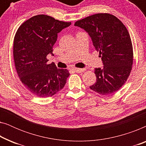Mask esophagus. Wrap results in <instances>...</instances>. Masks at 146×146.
<instances>
[{"instance_id":"obj_1","label":"esophagus","mask_w":146,"mask_h":146,"mask_svg":"<svg viewBox=\"0 0 146 146\" xmlns=\"http://www.w3.org/2000/svg\"><path fill=\"white\" fill-rule=\"evenodd\" d=\"M73 71H74L75 72H78V73H81L83 72L86 70L85 68H72V69Z\"/></svg>"}]
</instances>
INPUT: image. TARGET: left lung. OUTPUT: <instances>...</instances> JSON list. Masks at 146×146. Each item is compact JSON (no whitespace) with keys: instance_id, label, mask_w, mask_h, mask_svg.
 <instances>
[{"instance_id":"obj_1","label":"left lung","mask_w":146,"mask_h":146,"mask_svg":"<svg viewBox=\"0 0 146 146\" xmlns=\"http://www.w3.org/2000/svg\"><path fill=\"white\" fill-rule=\"evenodd\" d=\"M74 26L88 33L102 60L104 66L95 68L96 82L90 88L102 96L115 92L126 82L133 64L132 44L126 27L107 13L91 15Z\"/></svg>"}]
</instances>
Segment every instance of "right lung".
I'll return each mask as SVG.
<instances>
[{
	"instance_id": "1",
	"label": "right lung",
	"mask_w": 146,
	"mask_h": 146,
	"mask_svg": "<svg viewBox=\"0 0 146 146\" xmlns=\"http://www.w3.org/2000/svg\"><path fill=\"white\" fill-rule=\"evenodd\" d=\"M71 23L60 21L50 16L33 17L19 28L14 39L15 68L23 85L34 95L50 97L64 87L70 73L48 64V54L54 55L53 46L58 33Z\"/></svg>"
}]
</instances>
